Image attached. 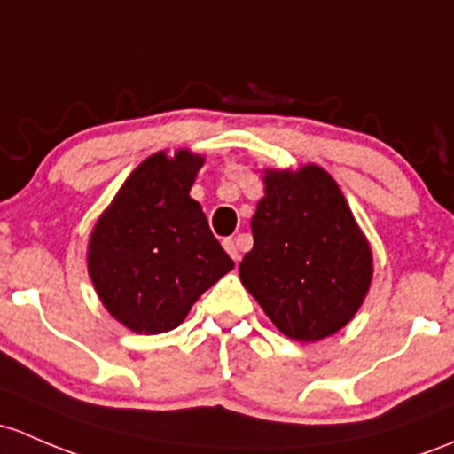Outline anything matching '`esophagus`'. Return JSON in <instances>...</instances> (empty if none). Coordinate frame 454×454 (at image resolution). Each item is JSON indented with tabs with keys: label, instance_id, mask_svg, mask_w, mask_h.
I'll use <instances>...</instances> for the list:
<instances>
[{
	"label": "esophagus",
	"instance_id": "obj_1",
	"mask_svg": "<svg viewBox=\"0 0 454 454\" xmlns=\"http://www.w3.org/2000/svg\"><path fill=\"white\" fill-rule=\"evenodd\" d=\"M223 247H226V252L228 254H231V259L235 261H239L241 256H239V250H237V243H235V239H223Z\"/></svg>",
	"mask_w": 454,
	"mask_h": 454
}]
</instances>
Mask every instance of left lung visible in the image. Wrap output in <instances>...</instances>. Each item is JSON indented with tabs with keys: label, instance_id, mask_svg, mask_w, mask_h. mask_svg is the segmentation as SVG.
Instances as JSON below:
<instances>
[{
	"label": "left lung",
	"instance_id": "left-lung-1",
	"mask_svg": "<svg viewBox=\"0 0 454 454\" xmlns=\"http://www.w3.org/2000/svg\"><path fill=\"white\" fill-rule=\"evenodd\" d=\"M263 183L250 222L254 247L239 265L243 287L289 340L335 335L370 291V241L319 165L265 169Z\"/></svg>",
	"mask_w": 454,
	"mask_h": 454
}]
</instances>
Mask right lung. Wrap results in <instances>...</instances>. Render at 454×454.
<instances>
[{"label":"right lung","mask_w":454,"mask_h":454,"mask_svg":"<svg viewBox=\"0 0 454 454\" xmlns=\"http://www.w3.org/2000/svg\"><path fill=\"white\" fill-rule=\"evenodd\" d=\"M202 165L191 150L147 156L95 222L89 276L106 311L132 333L174 331L235 267L189 195Z\"/></svg>","instance_id":"1"}]
</instances>
